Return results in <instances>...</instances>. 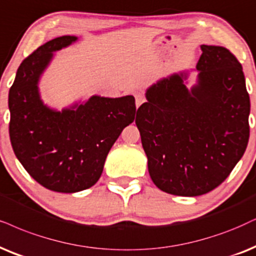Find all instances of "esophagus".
Here are the masks:
<instances>
[{"label":"esophagus","mask_w":256,"mask_h":256,"mask_svg":"<svg viewBox=\"0 0 256 256\" xmlns=\"http://www.w3.org/2000/svg\"><path fill=\"white\" fill-rule=\"evenodd\" d=\"M134 98H136V106H137V108H139V106L145 102V96L142 92H136Z\"/></svg>","instance_id":"34e87169"}]
</instances>
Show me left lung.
<instances>
[{
  "label": "left lung",
  "mask_w": 256,
  "mask_h": 256,
  "mask_svg": "<svg viewBox=\"0 0 256 256\" xmlns=\"http://www.w3.org/2000/svg\"><path fill=\"white\" fill-rule=\"evenodd\" d=\"M197 85L186 73L164 78L146 90L137 125L148 174L162 192L200 196L218 188L244 156L250 102L236 56L202 44Z\"/></svg>",
  "instance_id": "1"
}]
</instances>
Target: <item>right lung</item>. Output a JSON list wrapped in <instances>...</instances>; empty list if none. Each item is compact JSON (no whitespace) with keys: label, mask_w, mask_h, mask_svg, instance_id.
I'll return each instance as SVG.
<instances>
[{"label":"right lung","mask_w":256,"mask_h":256,"mask_svg":"<svg viewBox=\"0 0 256 256\" xmlns=\"http://www.w3.org/2000/svg\"><path fill=\"white\" fill-rule=\"evenodd\" d=\"M76 40L70 35L56 38L26 58L8 98L9 136L15 156L42 186L66 194L98 182L108 151L136 114L132 96H93L85 104L61 112L44 105L38 87L41 74L53 52Z\"/></svg>","instance_id":"1"}]
</instances>
